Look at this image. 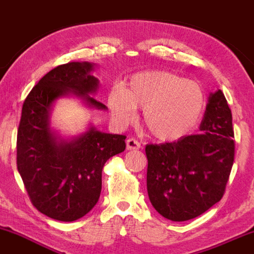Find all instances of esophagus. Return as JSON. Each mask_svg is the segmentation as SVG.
<instances>
[{
	"label": "esophagus",
	"instance_id": "esophagus-1",
	"mask_svg": "<svg viewBox=\"0 0 254 254\" xmlns=\"http://www.w3.org/2000/svg\"><path fill=\"white\" fill-rule=\"evenodd\" d=\"M141 148V143L135 138H127V150H137Z\"/></svg>",
	"mask_w": 254,
	"mask_h": 254
}]
</instances>
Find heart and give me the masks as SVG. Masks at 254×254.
<instances>
[{
    "mask_svg": "<svg viewBox=\"0 0 254 254\" xmlns=\"http://www.w3.org/2000/svg\"><path fill=\"white\" fill-rule=\"evenodd\" d=\"M113 121L127 127L143 110V123L155 138L177 139L202 117L205 97L197 82L166 71L133 75L127 86L111 90L107 99Z\"/></svg>",
    "mask_w": 254,
    "mask_h": 254,
    "instance_id": "1",
    "label": "heart"
}]
</instances>
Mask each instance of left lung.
<instances>
[{
  "instance_id": "8db88e82",
  "label": "left lung",
  "mask_w": 254,
  "mask_h": 254,
  "mask_svg": "<svg viewBox=\"0 0 254 254\" xmlns=\"http://www.w3.org/2000/svg\"><path fill=\"white\" fill-rule=\"evenodd\" d=\"M199 135L147 144V190L160 215L176 222L191 220L220 202L226 191L235 142L232 111L223 92L209 97Z\"/></svg>"
}]
</instances>
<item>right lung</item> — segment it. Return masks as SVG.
I'll return each instance as SVG.
<instances>
[{"label": "right lung", "instance_id": "1", "mask_svg": "<svg viewBox=\"0 0 254 254\" xmlns=\"http://www.w3.org/2000/svg\"><path fill=\"white\" fill-rule=\"evenodd\" d=\"M93 64L70 62L58 65L32 88L22 105L16 138V166L32 204L54 220H78L98 203L105 162L125 149L124 135L95 127L70 142H57L50 130V107L68 93L90 106L106 109L89 97L99 81L90 75Z\"/></svg>", "mask_w": 254, "mask_h": 254}]
</instances>
